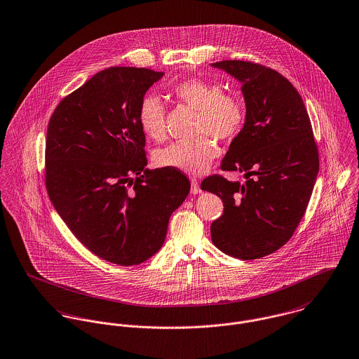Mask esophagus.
<instances>
[{
  "label": "esophagus",
  "mask_w": 359,
  "mask_h": 359,
  "mask_svg": "<svg viewBox=\"0 0 359 359\" xmlns=\"http://www.w3.org/2000/svg\"><path fill=\"white\" fill-rule=\"evenodd\" d=\"M191 192L194 194V195H198V194H201L202 192V189H201V187H199V181L196 180V178H191Z\"/></svg>",
  "instance_id": "34e87169"
}]
</instances>
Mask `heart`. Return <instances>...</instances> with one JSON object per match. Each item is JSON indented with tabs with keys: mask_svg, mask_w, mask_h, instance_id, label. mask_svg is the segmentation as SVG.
Segmentation results:
<instances>
[{
	"mask_svg": "<svg viewBox=\"0 0 359 359\" xmlns=\"http://www.w3.org/2000/svg\"><path fill=\"white\" fill-rule=\"evenodd\" d=\"M172 97L198 110L195 140L172 142L156 151L154 161L158 167L174 168L189 174L205 171L218 156L215 141H231L243 128L246 120V106L242 98L233 93H224L219 83L205 79H188L177 83L171 88ZM165 109L163 102L147 95L138 107V123L142 133L154 140L161 141L165 135Z\"/></svg>",
	"mask_w": 359,
	"mask_h": 359,
	"instance_id": "1",
	"label": "heart"
}]
</instances>
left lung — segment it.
I'll return each mask as SVG.
<instances>
[{
	"label": "left lung",
	"mask_w": 359,
	"mask_h": 359,
	"mask_svg": "<svg viewBox=\"0 0 359 359\" xmlns=\"http://www.w3.org/2000/svg\"><path fill=\"white\" fill-rule=\"evenodd\" d=\"M242 83L246 121L221 163L245 184L212 174L201 188L215 194L224 212L211 241L241 259L268 256L289 242L306 214L319 170L307 109L293 84L273 69L249 60L211 63Z\"/></svg>",
	"instance_id": "8db88e82"
}]
</instances>
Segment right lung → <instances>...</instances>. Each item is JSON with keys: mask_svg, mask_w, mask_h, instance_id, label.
<instances>
[{"mask_svg": "<svg viewBox=\"0 0 359 359\" xmlns=\"http://www.w3.org/2000/svg\"><path fill=\"white\" fill-rule=\"evenodd\" d=\"M163 72L109 67L65 97L46 141V187L73 235L95 256L131 266L163 246L168 219L191 182L174 168L148 170L138 123Z\"/></svg>", "mask_w": 359, "mask_h": 359, "instance_id": "1", "label": "right lung"}]
</instances>
